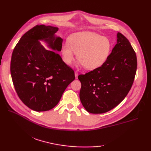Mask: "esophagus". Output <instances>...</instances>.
I'll list each match as a JSON object with an SVG mask.
<instances>
[{
  "label": "esophagus",
  "mask_w": 151,
  "mask_h": 151,
  "mask_svg": "<svg viewBox=\"0 0 151 151\" xmlns=\"http://www.w3.org/2000/svg\"><path fill=\"white\" fill-rule=\"evenodd\" d=\"M75 78H78V72H77V71H76H76H75Z\"/></svg>",
  "instance_id": "34e87169"
}]
</instances>
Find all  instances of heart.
Here are the masks:
<instances>
[{
    "label": "heart",
    "mask_w": 151,
    "mask_h": 151,
    "mask_svg": "<svg viewBox=\"0 0 151 151\" xmlns=\"http://www.w3.org/2000/svg\"><path fill=\"white\" fill-rule=\"evenodd\" d=\"M110 50L111 42L106 37L93 32H82L70 36L69 43L62 45V54L64 62L70 65L76 53L80 63L91 70L104 63Z\"/></svg>",
    "instance_id": "heart-1"
}]
</instances>
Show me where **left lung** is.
Here are the masks:
<instances>
[{"label": "left lung", "mask_w": 151, "mask_h": 151, "mask_svg": "<svg viewBox=\"0 0 151 151\" xmlns=\"http://www.w3.org/2000/svg\"><path fill=\"white\" fill-rule=\"evenodd\" d=\"M117 44L105 62L80 75V99L89 113L103 114L121 103L129 93L137 69L135 51L127 38L117 33Z\"/></svg>", "instance_id": "1"}]
</instances>
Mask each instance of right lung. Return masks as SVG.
<instances>
[{
    "mask_svg": "<svg viewBox=\"0 0 151 151\" xmlns=\"http://www.w3.org/2000/svg\"><path fill=\"white\" fill-rule=\"evenodd\" d=\"M57 27L36 25L27 32L12 52L10 72L19 99L36 111L50 110L58 103L75 72L56 52L46 50L43 40L54 50L61 51L63 40L56 37Z\"/></svg>",
    "mask_w": 151,
    "mask_h": 151,
    "instance_id": "1",
    "label": "right lung"
}]
</instances>
